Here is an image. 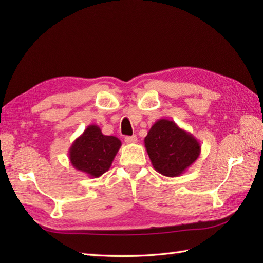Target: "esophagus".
Returning a JSON list of instances; mask_svg holds the SVG:
<instances>
[{"mask_svg":"<svg viewBox=\"0 0 263 263\" xmlns=\"http://www.w3.org/2000/svg\"><path fill=\"white\" fill-rule=\"evenodd\" d=\"M125 142L127 143V144H132V143H137V141H138V138L136 137V136H131V137H125Z\"/></svg>","mask_w":263,"mask_h":263,"instance_id":"obj_1","label":"esophagus"}]
</instances>
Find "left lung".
<instances>
[{
  "label": "left lung",
  "mask_w": 263,
  "mask_h": 263,
  "mask_svg": "<svg viewBox=\"0 0 263 263\" xmlns=\"http://www.w3.org/2000/svg\"><path fill=\"white\" fill-rule=\"evenodd\" d=\"M144 147L155 171L168 177L183 174L201 153L198 139L167 119L158 120L150 127Z\"/></svg>",
  "instance_id": "8db88e82"
}]
</instances>
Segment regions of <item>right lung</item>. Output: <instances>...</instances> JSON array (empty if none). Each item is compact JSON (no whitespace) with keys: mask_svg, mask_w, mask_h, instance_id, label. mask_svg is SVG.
<instances>
[{"mask_svg":"<svg viewBox=\"0 0 263 263\" xmlns=\"http://www.w3.org/2000/svg\"><path fill=\"white\" fill-rule=\"evenodd\" d=\"M121 146L119 138L105 136L98 125L91 124L72 142L70 163L76 170L96 178L109 170Z\"/></svg>","mask_w":263,"mask_h":263,"instance_id":"right-lung-1","label":"right lung"}]
</instances>
